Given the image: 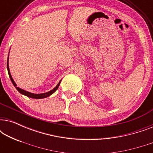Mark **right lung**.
<instances>
[{
  "label": "right lung",
  "mask_w": 153,
  "mask_h": 153,
  "mask_svg": "<svg viewBox=\"0 0 153 153\" xmlns=\"http://www.w3.org/2000/svg\"><path fill=\"white\" fill-rule=\"evenodd\" d=\"M9 53H10V52H9ZM8 60H9V55H8V57H7V71H8V74H9V76H10V80H11L12 83H13L14 86L16 88V89L17 90V91L19 92L21 94H22V95H26V96H27V97H28L33 98V99H42V98L47 97H49V96H50L51 95H52V94H53V93H55V92L56 91V90L58 88V86H59V85H60V81H61V80L59 81V83H58L57 85H56V86L53 89H52L50 91L47 92V93H45L35 94V93H30V92L26 91H25V90H23L22 88H20L19 87H17V85H16V83L14 82V79H12V75H11V74H10V68H9V61H8Z\"/></svg>",
  "instance_id": "add662e5"
}]
</instances>
